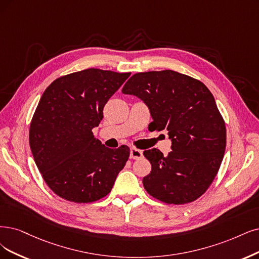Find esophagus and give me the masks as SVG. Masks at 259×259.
Instances as JSON below:
<instances>
[{
  "label": "esophagus",
  "instance_id": "esophagus-1",
  "mask_svg": "<svg viewBox=\"0 0 259 259\" xmlns=\"http://www.w3.org/2000/svg\"><path fill=\"white\" fill-rule=\"evenodd\" d=\"M142 156H143L142 150L135 148V147H132L130 149V158L131 159H140V158H142Z\"/></svg>",
  "mask_w": 259,
  "mask_h": 259
}]
</instances>
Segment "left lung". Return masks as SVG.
I'll return each mask as SVG.
<instances>
[{
    "mask_svg": "<svg viewBox=\"0 0 259 259\" xmlns=\"http://www.w3.org/2000/svg\"><path fill=\"white\" fill-rule=\"evenodd\" d=\"M121 92L144 101L154 119L148 129L166 130L171 140L167 156L156 148L143 152L151 164L143 178L147 193L166 204L194 202L212 184L226 147L225 121L212 94L173 70L133 74Z\"/></svg>",
    "mask_w": 259,
    "mask_h": 259,
    "instance_id": "obj_1",
    "label": "left lung"
}]
</instances>
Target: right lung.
Returning a JSON list of instances; mask_svg holds the SVG:
<instances>
[{"label":"right lung","instance_id":"right-lung-1","mask_svg":"<svg viewBox=\"0 0 259 259\" xmlns=\"http://www.w3.org/2000/svg\"><path fill=\"white\" fill-rule=\"evenodd\" d=\"M131 72L96 68L66 74L44 92L30 127L35 163L53 192L73 203L107 196L130 149H111L93 135L105 103Z\"/></svg>","mask_w":259,"mask_h":259}]
</instances>
